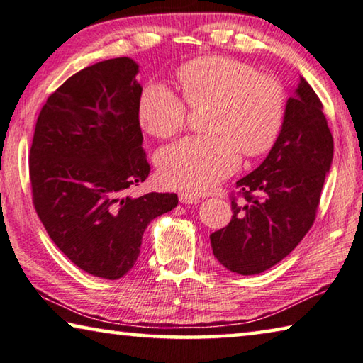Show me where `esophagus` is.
Instances as JSON below:
<instances>
[{
	"label": "esophagus",
	"instance_id": "1",
	"mask_svg": "<svg viewBox=\"0 0 363 363\" xmlns=\"http://www.w3.org/2000/svg\"><path fill=\"white\" fill-rule=\"evenodd\" d=\"M178 198H180V203H183V204H198L201 201V198H198L196 194L186 193V191L178 194Z\"/></svg>",
	"mask_w": 363,
	"mask_h": 363
}]
</instances>
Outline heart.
<instances>
[{
	"label": "heart",
	"mask_w": 363,
	"mask_h": 363,
	"mask_svg": "<svg viewBox=\"0 0 363 363\" xmlns=\"http://www.w3.org/2000/svg\"><path fill=\"white\" fill-rule=\"evenodd\" d=\"M178 83L189 106L209 104L204 130L164 147L157 170L164 185L203 193L240 165L241 152L260 156L277 141L284 117L280 82L225 56H201L183 64ZM138 118L152 136L169 138L185 127L183 101L159 82L147 83L138 99Z\"/></svg>",
	"instance_id": "heart-1"
}]
</instances>
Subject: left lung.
Wrapping results in <instances>:
<instances>
[{"instance_id":"obj_1","label":"left lung","mask_w":363,"mask_h":363,"mask_svg":"<svg viewBox=\"0 0 363 363\" xmlns=\"http://www.w3.org/2000/svg\"><path fill=\"white\" fill-rule=\"evenodd\" d=\"M331 162L323 106L301 77L269 156L236 182L245 201H231L230 223L211 235L218 262L240 275H257L286 257L315 220Z\"/></svg>"}]
</instances>
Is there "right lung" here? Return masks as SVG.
<instances>
[{
  "instance_id": "right-lung-1",
  "label": "right lung",
  "mask_w": 363,
  "mask_h": 363,
  "mask_svg": "<svg viewBox=\"0 0 363 363\" xmlns=\"http://www.w3.org/2000/svg\"><path fill=\"white\" fill-rule=\"evenodd\" d=\"M138 72L133 59L116 57L65 80L40 112L28 157L48 235L79 269L106 280L132 269L147 225L178 204L175 193H127L150 175Z\"/></svg>"
}]
</instances>
